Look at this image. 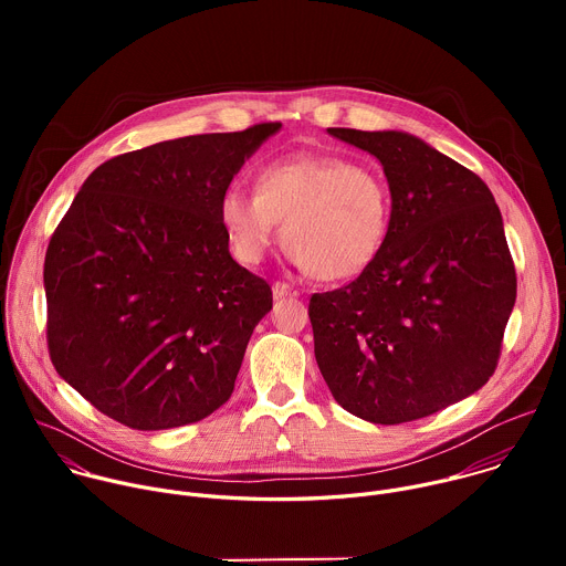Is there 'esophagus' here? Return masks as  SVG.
<instances>
[{
	"label": "esophagus",
	"instance_id": "obj_1",
	"mask_svg": "<svg viewBox=\"0 0 566 566\" xmlns=\"http://www.w3.org/2000/svg\"><path fill=\"white\" fill-rule=\"evenodd\" d=\"M273 295L275 297H293V295H297V291L286 282H273Z\"/></svg>",
	"mask_w": 566,
	"mask_h": 566
}]
</instances>
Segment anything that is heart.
I'll return each mask as SVG.
<instances>
[{"label": "heart", "mask_w": 566, "mask_h": 566, "mask_svg": "<svg viewBox=\"0 0 566 566\" xmlns=\"http://www.w3.org/2000/svg\"><path fill=\"white\" fill-rule=\"evenodd\" d=\"M282 239L289 260L322 282L365 273L380 255L391 197L385 179L336 154H293L266 164L255 192L237 184L219 199V223L237 262L255 266Z\"/></svg>", "instance_id": "heart-1"}]
</instances>
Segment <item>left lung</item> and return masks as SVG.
<instances>
[{
  "label": "left lung",
  "mask_w": 566,
  "mask_h": 566,
  "mask_svg": "<svg viewBox=\"0 0 566 566\" xmlns=\"http://www.w3.org/2000/svg\"><path fill=\"white\" fill-rule=\"evenodd\" d=\"M329 134L380 160L391 223L365 273L311 295L315 360L358 419L417 421L495 374L517 295L502 212L474 172L412 134Z\"/></svg>",
  "instance_id": "1"
}]
</instances>
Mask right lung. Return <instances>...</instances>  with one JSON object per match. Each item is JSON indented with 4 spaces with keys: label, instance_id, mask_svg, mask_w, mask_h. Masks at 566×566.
I'll return each mask as SVG.
<instances>
[{
    "label": "right lung",
    "instance_id": "add662e5",
    "mask_svg": "<svg viewBox=\"0 0 566 566\" xmlns=\"http://www.w3.org/2000/svg\"><path fill=\"white\" fill-rule=\"evenodd\" d=\"M280 127L114 156L57 223L44 260L49 356L105 417L168 430L230 398L273 293L230 258L219 199Z\"/></svg>",
    "mask_w": 566,
    "mask_h": 566
}]
</instances>
